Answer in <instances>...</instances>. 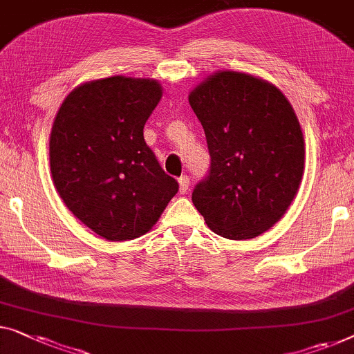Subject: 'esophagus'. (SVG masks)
<instances>
[{
  "mask_svg": "<svg viewBox=\"0 0 354 354\" xmlns=\"http://www.w3.org/2000/svg\"><path fill=\"white\" fill-rule=\"evenodd\" d=\"M178 188H180V193L185 194L189 189V178L187 176H182L178 178Z\"/></svg>",
  "mask_w": 354,
  "mask_h": 354,
  "instance_id": "esophagus-1",
  "label": "esophagus"
}]
</instances>
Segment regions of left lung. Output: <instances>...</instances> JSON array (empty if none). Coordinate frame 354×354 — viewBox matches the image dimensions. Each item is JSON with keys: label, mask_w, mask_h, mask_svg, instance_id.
<instances>
[{"label": "left lung", "mask_w": 354, "mask_h": 354, "mask_svg": "<svg viewBox=\"0 0 354 354\" xmlns=\"http://www.w3.org/2000/svg\"><path fill=\"white\" fill-rule=\"evenodd\" d=\"M211 155L193 189L194 207L214 233L249 239L288 211L304 174V136L278 88L238 71H220L188 97Z\"/></svg>", "instance_id": "obj_1"}]
</instances>
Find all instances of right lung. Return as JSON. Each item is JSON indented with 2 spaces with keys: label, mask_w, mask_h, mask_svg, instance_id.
I'll list each match as a JSON object with an SVG mask.
<instances>
[{
  "label": "right lung",
  "mask_w": 354,
  "mask_h": 354,
  "mask_svg": "<svg viewBox=\"0 0 354 354\" xmlns=\"http://www.w3.org/2000/svg\"><path fill=\"white\" fill-rule=\"evenodd\" d=\"M162 95L153 80L124 76L76 88L54 120L49 160L65 206L110 241L150 232L178 192L143 139Z\"/></svg>",
  "instance_id": "obj_1"
}]
</instances>
